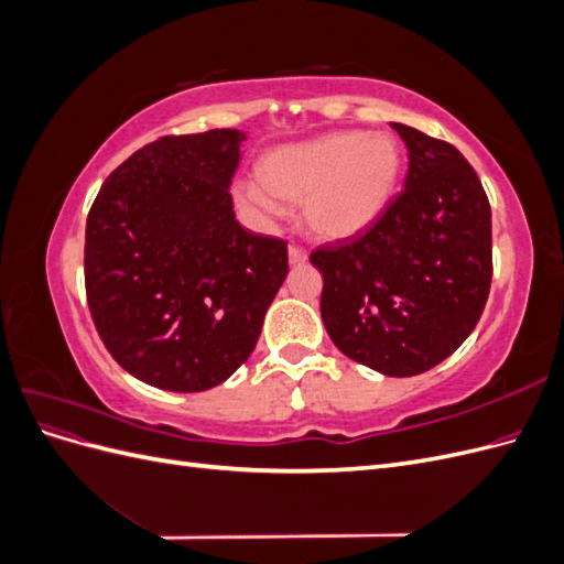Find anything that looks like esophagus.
<instances>
[{"label":"esophagus","instance_id":"1","mask_svg":"<svg viewBox=\"0 0 564 564\" xmlns=\"http://www.w3.org/2000/svg\"><path fill=\"white\" fill-rule=\"evenodd\" d=\"M308 261V251H305L303 247H299V245H289V263L292 265H301V263H305Z\"/></svg>","mask_w":564,"mask_h":564}]
</instances>
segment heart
I'll return each mask as SVG.
<instances>
[{
  "label": "heart",
  "instance_id": "b5f03b06",
  "mask_svg": "<svg viewBox=\"0 0 564 564\" xmlns=\"http://www.w3.org/2000/svg\"><path fill=\"white\" fill-rule=\"evenodd\" d=\"M400 172L402 150L390 133L338 131L270 150L261 181H240L235 197L263 216L282 212L278 199L303 204L313 232L346 240L381 216Z\"/></svg>",
  "mask_w": 564,
  "mask_h": 564
}]
</instances>
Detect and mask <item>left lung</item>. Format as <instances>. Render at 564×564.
Instances as JSON below:
<instances>
[{"label": "left lung", "mask_w": 564, "mask_h": 564, "mask_svg": "<svg viewBox=\"0 0 564 564\" xmlns=\"http://www.w3.org/2000/svg\"><path fill=\"white\" fill-rule=\"evenodd\" d=\"M390 127L409 150L404 191L362 235L315 249L311 261L334 346L386 377H416L464 344L485 311L491 209L452 143Z\"/></svg>", "instance_id": "8db88e82"}]
</instances>
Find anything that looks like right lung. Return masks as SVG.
<instances>
[{
  "label": "right lung",
  "mask_w": 564,
  "mask_h": 564,
  "mask_svg": "<svg viewBox=\"0 0 564 564\" xmlns=\"http://www.w3.org/2000/svg\"><path fill=\"white\" fill-rule=\"evenodd\" d=\"M245 133L212 129L135 150L87 216L84 286L115 362L148 386L199 392L247 362L289 272L286 242L235 220Z\"/></svg>",
  "instance_id": "obj_1"
}]
</instances>
